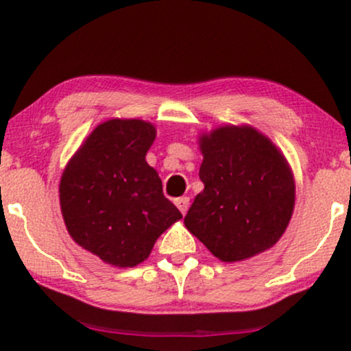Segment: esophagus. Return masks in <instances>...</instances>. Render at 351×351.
I'll use <instances>...</instances> for the list:
<instances>
[{"mask_svg":"<svg viewBox=\"0 0 351 351\" xmlns=\"http://www.w3.org/2000/svg\"><path fill=\"white\" fill-rule=\"evenodd\" d=\"M175 204L178 206V209L181 211V215H186L188 208H189V198L188 196H183V198H178L175 201Z\"/></svg>","mask_w":351,"mask_h":351,"instance_id":"1","label":"esophagus"}]
</instances>
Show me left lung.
Listing matches in <instances>:
<instances>
[{
	"mask_svg": "<svg viewBox=\"0 0 351 351\" xmlns=\"http://www.w3.org/2000/svg\"><path fill=\"white\" fill-rule=\"evenodd\" d=\"M199 148L204 189L184 216V226L223 263L271 249L289 226L295 203L285 156L249 125L203 134Z\"/></svg>",
	"mask_w": 351,
	"mask_h": 351,
	"instance_id": "obj_1",
	"label": "left lung"
}]
</instances>
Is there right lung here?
I'll list each match as a JSON object with an SVG mask.
<instances>
[{"label":"right lung","mask_w":351,"mask_h":351,"mask_svg":"<svg viewBox=\"0 0 351 351\" xmlns=\"http://www.w3.org/2000/svg\"><path fill=\"white\" fill-rule=\"evenodd\" d=\"M155 136L145 120H107L84 140L60 178V211L71 237L115 267L143 263L156 239L183 217L145 160Z\"/></svg>","instance_id":"right-lung-1"}]
</instances>
